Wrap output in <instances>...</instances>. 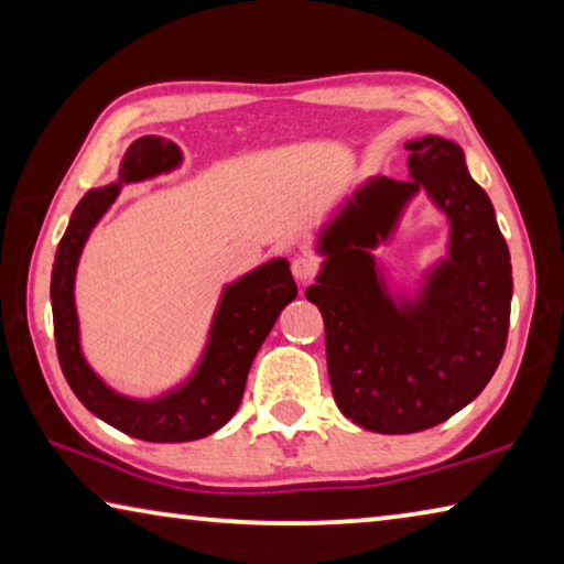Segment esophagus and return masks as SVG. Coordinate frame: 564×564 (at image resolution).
<instances>
[{
  "instance_id": "34e87169",
  "label": "esophagus",
  "mask_w": 564,
  "mask_h": 564,
  "mask_svg": "<svg viewBox=\"0 0 564 564\" xmlns=\"http://www.w3.org/2000/svg\"><path fill=\"white\" fill-rule=\"evenodd\" d=\"M318 269H321L318 259H316V256H308V253L295 256L293 263H291V271H293V275H295V279H299L301 283L311 281V279H316Z\"/></svg>"
}]
</instances>
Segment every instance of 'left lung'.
<instances>
[{"label":"left lung","mask_w":564,"mask_h":564,"mask_svg":"<svg viewBox=\"0 0 564 564\" xmlns=\"http://www.w3.org/2000/svg\"><path fill=\"white\" fill-rule=\"evenodd\" d=\"M410 178L378 176L356 191L321 238L326 256L305 299L326 323V360L340 413L373 433L443 423L488 386L508 343L512 265L492 204L441 137L410 141ZM425 187L452 218V256L415 302L398 306L369 248L406 198Z\"/></svg>","instance_id":"obj_1"}]
</instances>
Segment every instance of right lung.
<instances>
[{
  "instance_id": "obj_1",
  "label": "right lung",
  "mask_w": 564,
  "mask_h": 564,
  "mask_svg": "<svg viewBox=\"0 0 564 564\" xmlns=\"http://www.w3.org/2000/svg\"><path fill=\"white\" fill-rule=\"evenodd\" d=\"M178 161L181 151L166 139L144 137L133 141L121 161L117 184L91 188L76 204L52 269L54 340L66 383L84 408L104 423L149 443L198 441L226 425L241 405L248 370L261 343L281 311L299 295L289 261L263 263L224 291L202 366L184 388L159 400H131L101 383L79 348V321L74 308V273L79 253L94 224L113 204L121 184L156 176L174 169Z\"/></svg>"
}]
</instances>
